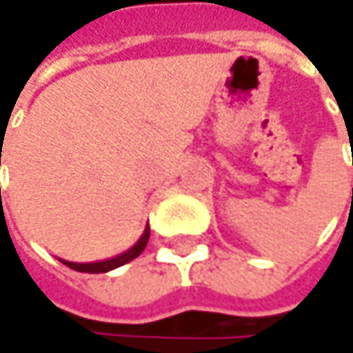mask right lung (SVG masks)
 Instances as JSON below:
<instances>
[{
	"label": "right lung",
	"mask_w": 353,
	"mask_h": 353,
	"mask_svg": "<svg viewBox=\"0 0 353 353\" xmlns=\"http://www.w3.org/2000/svg\"><path fill=\"white\" fill-rule=\"evenodd\" d=\"M149 235H151V229H149V225H147V227H145V231H143V235H141V239H139L134 245L130 247L128 251H124V253H120V255H116V257L104 259V261H94V263H73V261H65V259H61V261H63L65 265H69L71 270H75V272L104 274V272L116 270V268H120V265H124V263L132 261L134 257H139V255L143 253V249H145L147 243H149Z\"/></svg>",
	"instance_id": "1"
}]
</instances>
